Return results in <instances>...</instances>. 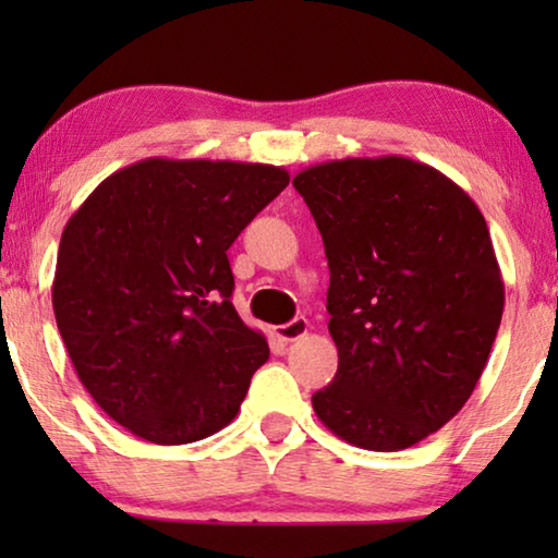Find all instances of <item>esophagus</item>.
Returning <instances> with one entry per match:
<instances>
[{"mask_svg": "<svg viewBox=\"0 0 558 558\" xmlns=\"http://www.w3.org/2000/svg\"><path fill=\"white\" fill-rule=\"evenodd\" d=\"M307 332H310V319H304V317H294L292 323L277 327V338H281L284 342L300 340Z\"/></svg>", "mask_w": 558, "mask_h": 558, "instance_id": "1", "label": "esophagus"}]
</instances>
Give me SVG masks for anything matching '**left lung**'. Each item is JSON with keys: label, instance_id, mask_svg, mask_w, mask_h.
I'll list each match as a JSON object with an SVG mask.
<instances>
[{"label": "left lung", "instance_id": "left-lung-1", "mask_svg": "<svg viewBox=\"0 0 558 558\" xmlns=\"http://www.w3.org/2000/svg\"><path fill=\"white\" fill-rule=\"evenodd\" d=\"M292 185L323 233L338 345L312 409L348 445L414 447L468 403L498 335L506 287L483 213L399 155L312 165Z\"/></svg>", "mask_w": 558, "mask_h": 558}]
</instances>
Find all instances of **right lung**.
<instances>
[{"instance_id": "right-lung-1", "label": "right lung", "mask_w": 558, "mask_h": 558, "mask_svg": "<svg viewBox=\"0 0 558 558\" xmlns=\"http://www.w3.org/2000/svg\"><path fill=\"white\" fill-rule=\"evenodd\" d=\"M287 185L284 167L149 157L109 174L65 223L60 338L134 437L187 445L239 414L269 345L233 307L226 251Z\"/></svg>"}]
</instances>
